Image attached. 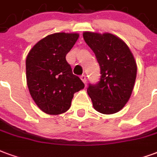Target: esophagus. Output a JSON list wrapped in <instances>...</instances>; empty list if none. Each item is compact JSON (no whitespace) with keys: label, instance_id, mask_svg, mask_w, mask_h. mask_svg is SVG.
<instances>
[{"label":"esophagus","instance_id":"34e87169","mask_svg":"<svg viewBox=\"0 0 157 157\" xmlns=\"http://www.w3.org/2000/svg\"><path fill=\"white\" fill-rule=\"evenodd\" d=\"M80 78H81V80L83 81V83H85L86 84L87 83V78H86V75H84V74H83L81 77H80Z\"/></svg>","mask_w":157,"mask_h":157}]
</instances>
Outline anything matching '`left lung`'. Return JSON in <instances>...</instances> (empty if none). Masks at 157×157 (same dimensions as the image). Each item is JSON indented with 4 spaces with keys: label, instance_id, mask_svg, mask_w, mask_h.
<instances>
[{
    "label": "left lung",
    "instance_id": "1",
    "mask_svg": "<svg viewBox=\"0 0 157 157\" xmlns=\"http://www.w3.org/2000/svg\"><path fill=\"white\" fill-rule=\"evenodd\" d=\"M83 39L100 67V78L87 90L94 109L105 115L117 113L130 99L137 66L126 43L111 33L84 32Z\"/></svg>",
    "mask_w": 157,
    "mask_h": 157
}]
</instances>
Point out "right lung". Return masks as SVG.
<instances>
[{
	"label": "right lung",
	"mask_w": 157,
	"mask_h": 157,
	"mask_svg": "<svg viewBox=\"0 0 157 157\" xmlns=\"http://www.w3.org/2000/svg\"><path fill=\"white\" fill-rule=\"evenodd\" d=\"M78 36V33H53L40 40L27 54V87L34 102L46 114L67 111L74 93L84 88L66 61V55Z\"/></svg>",
	"instance_id": "obj_1"
}]
</instances>
